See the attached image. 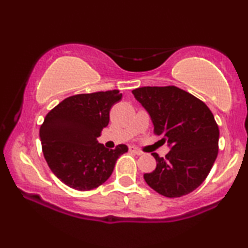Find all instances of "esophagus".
Returning <instances> with one entry per match:
<instances>
[{"label":"esophagus","mask_w":248,"mask_h":248,"mask_svg":"<svg viewBox=\"0 0 248 248\" xmlns=\"http://www.w3.org/2000/svg\"><path fill=\"white\" fill-rule=\"evenodd\" d=\"M128 149H130V152L137 154V155H142V154H143L142 150H140L139 148H137V147H134V146H130V148H128Z\"/></svg>","instance_id":"34e87169"}]
</instances>
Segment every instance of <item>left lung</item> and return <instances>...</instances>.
<instances>
[{"label":"left lung","instance_id":"left-lung-1","mask_svg":"<svg viewBox=\"0 0 248 248\" xmlns=\"http://www.w3.org/2000/svg\"><path fill=\"white\" fill-rule=\"evenodd\" d=\"M149 112L154 133L171 146L167 155L154 153L157 166L146 173L150 188L169 198L190 194L207 178L217 157L220 131L205 102L169 86H143L132 91Z\"/></svg>","mask_w":248,"mask_h":248}]
</instances>
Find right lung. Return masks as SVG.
I'll return each mask as SVG.
<instances>
[{
	"instance_id": "add662e5",
	"label": "right lung",
	"mask_w": 248,
	"mask_h": 248,
	"mask_svg": "<svg viewBox=\"0 0 248 248\" xmlns=\"http://www.w3.org/2000/svg\"><path fill=\"white\" fill-rule=\"evenodd\" d=\"M122 99L118 90L66 98L47 112L40 128L44 158L53 174L70 188L88 191L107 181L125 144L108 149L99 143L109 111Z\"/></svg>"
}]
</instances>
